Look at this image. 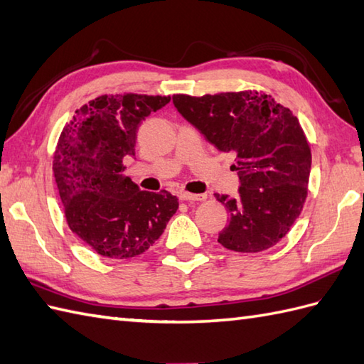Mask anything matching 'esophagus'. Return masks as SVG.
<instances>
[{
	"mask_svg": "<svg viewBox=\"0 0 364 364\" xmlns=\"http://www.w3.org/2000/svg\"><path fill=\"white\" fill-rule=\"evenodd\" d=\"M207 196L205 194H193L188 191H181L179 193V199L181 200H190V202H196V200H203Z\"/></svg>",
	"mask_w": 364,
	"mask_h": 364,
	"instance_id": "obj_1",
	"label": "esophagus"
}]
</instances>
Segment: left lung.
<instances>
[{"label": "left lung", "mask_w": 364, "mask_h": 364, "mask_svg": "<svg viewBox=\"0 0 364 364\" xmlns=\"http://www.w3.org/2000/svg\"><path fill=\"white\" fill-rule=\"evenodd\" d=\"M173 103L219 151L236 156L232 168L241 181L237 196L215 194L230 215L219 244L239 253L277 245L303 210L312 165L294 112L258 91L174 94Z\"/></svg>", "instance_id": "1"}]
</instances>
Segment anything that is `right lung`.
I'll return each mask as SVG.
<instances>
[{
    "label": "right lung",
    "instance_id": "obj_1",
    "mask_svg": "<svg viewBox=\"0 0 364 364\" xmlns=\"http://www.w3.org/2000/svg\"><path fill=\"white\" fill-rule=\"evenodd\" d=\"M170 100L132 92L99 95L61 131L52 170L66 223L106 258L129 259L146 252L179 208L173 194L140 191L123 174V159L136 154L140 122Z\"/></svg>",
    "mask_w": 364,
    "mask_h": 364
}]
</instances>
